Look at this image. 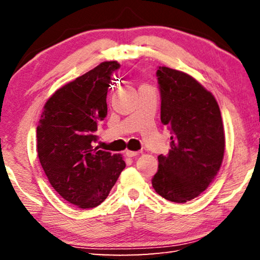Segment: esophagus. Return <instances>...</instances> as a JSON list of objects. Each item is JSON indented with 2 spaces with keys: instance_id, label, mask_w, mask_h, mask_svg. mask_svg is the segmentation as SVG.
Listing matches in <instances>:
<instances>
[{
  "instance_id": "1",
  "label": "esophagus",
  "mask_w": 260,
  "mask_h": 260,
  "mask_svg": "<svg viewBox=\"0 0 260 260\" xmlns=\"http://www.w3.org/2000/svg\"><path fill=\"white\" fill-rule=\"evenodd\" d=\"M139 152L138 151H132V150H126V156L127 157H135L138 156Z\"/></svg>"
}]
</instances>
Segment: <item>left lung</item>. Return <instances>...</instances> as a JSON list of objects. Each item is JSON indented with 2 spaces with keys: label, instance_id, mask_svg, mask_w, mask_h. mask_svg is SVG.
Listing matches in <instances>:
<instances>
[{
  "label": "left lung",
  "instance_id": "1",
  "mask_svg": "<svg viewBox=\"0 0 260 260\" xmlns=\"http://www.w3.org/2000/svg\"><path fill=\"white\" fill-rule=\"evenodd\" d=\"M160 120L171 129V149L158 156V171L151 180L165 200L186 203L200 196L221 166L225 131L212 93L191 76L159 67Z\"/></svg>",
  "mask_w": 260,
  "mask_h": 260
}]
</instances>
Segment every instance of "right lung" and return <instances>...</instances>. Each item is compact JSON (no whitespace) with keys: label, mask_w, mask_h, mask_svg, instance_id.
I'll list each match as a JSON object with an SVG mask.
<instances>
[{"label":"right lung","mask_w":260,"mask_h":260,"mask_svg":"<svg viewBox=\"0 0 260 260\" xmlns=\"http://www.w3.org/2000/svg\"><path fill=\"white\" fill-rule=\"evenodd\" d=\"M119 67L103 61L61 86L48 99L37 127L38 156L48 180L80 209L102 203L126 166L120 153L94 147L99 122L108 114L110 80Z\"/></svg>","instance_id":"right-lung-1"}]
</instances>
